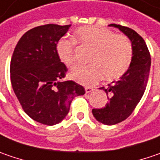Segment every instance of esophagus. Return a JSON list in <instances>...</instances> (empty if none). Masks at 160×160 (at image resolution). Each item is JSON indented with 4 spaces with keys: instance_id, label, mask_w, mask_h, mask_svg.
I'll return each instance as SVG.
<instances>
[{
    "instance_id": "obj_1",
    "label": "esophagus",
    "mask_w": 160,
    "mask_h": 160,
    "mask_svg": "<svg viewBox=\"0 0 160 160\" xmlns=\"http://www.w3.org/2000/svg\"><path fill=\"white\" fill-rule=\"evenodd\" d=\"M93 90H94L93 88H90V87L85 88V91H86V93H90V92H92Z\"/></svg>"
}]
</instances>
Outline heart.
Here are the masks:
<instances>
[{
	"label": "heart",
	"instance_id": "heart-1",
	"mask_svg": "<svg viewBox=\"0 0 160 160\" xmlns=\"http://www.w3.org/2000/svg\"><path fill=\"white\" fill-rule=\"evenodd\" d=\"M74 38L82 47L92 50L88 62L71 73L72 79L83 85H93L104 76L108 81L121 78L131 66L133 50L130 39L102 27L86 26L74 32ZM60 60L70 69L77 66L74 42L62 39L56 46Z\"/></svg>",
	"mask_w": 160,
	"mask_h": 160
}]
</instances>
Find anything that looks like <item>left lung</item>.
Segmentation results:
<instances>
[{
	"mask_svg": "<svg viewBox=\"0 0 160 160\" xmlns=\"http://www.w3.org/2000/svg\"><path fill=\"white\" fill-rule=\"evenodd\" d=\"M122 31L132 45L133 55L131 66L120 80L100 88L108 95L109 102L100 109H92L94 117L104 124L113 125L128 118L142 99L148 83L150 54L144 39L133 29L121 25L110 24Z\"/></svg>",
	"mask_w": 160,
	"mask_h": 160,
	"instance_id": "obj_1",
	"label": "left lung"
}]
</instances>
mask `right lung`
I'll return each mask as SVG.
<instances>
[{
  "label": "right lung",
  "mask_w": 160,
  "mask_h": 160,
  "mask_svg": "<svg viewBox=\"0 0 160 160\" xmlns=\"http://www.w3.org/2000/svg\"><path fill=\"white\" fill-rule=\"evenodd\" d=\"M71 25L34 28L18 40L11 61L13 91L25 113L46 125L62 122L75 97L85 94L81 85L63 80L67 68L56 46Z\"/></svg>",
  "instance_id": "add662e5"
}]
</instances>
